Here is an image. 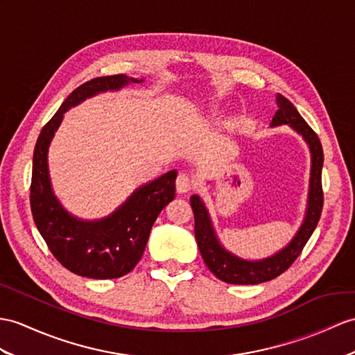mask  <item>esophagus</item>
<instances>
[{
	"mask_svg": "<svg viewBox=\"0 0 355 355\" xmlns=\"http://www.w3.org/2000/svg\"><path fill=\"white\" fill-rule=\"evenodd\" d=\"M176 189H178V193H180V194L188 193V191H191V189H193V180H191V178L187 175V173H180V175L178 176Z\"/></svg>",
	"mask_w": 355,
	"mask_h": 355,
	"instance_id": "1",
	"label": "esophagus"
}]
</instances>
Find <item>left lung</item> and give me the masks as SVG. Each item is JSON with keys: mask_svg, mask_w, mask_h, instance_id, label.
I'll return each mask as SVG.
<instances>
[{"mask_svg": "<svg viewBox=\"0 0 355 355\" xmlns=\"http://www.w3.org/2000/svg\"><path fill=\"white\" fill-rule=\"evenodd\" d=\"M277 105L279 110L275 112L271 125H291L298 134L304 137V140L310 146V152H312V178H310L309 209L306 220L298 230L297 236L292 239V243L286 248H283L280 253L272 257H268L261 262H247L243 261V259H238L226 252L218 244L200 197L191 196V198H189L194 214V233L203 261L215 277L230 284H257L279 277L280 274H283L297 261L302 248L307 244L309 238L312 236L313 230L316 229L319 218H321L324 206V152L321 140H319V137L313 129L307 125L306 120L301 117L297 108L293 107V103L280 93H277Z\"/></svg>", "mask_w": 355, "mask_h": 355, "instance_id": "left-lung-1", "label": "left lung"}]
</instances>
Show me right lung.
<instances>
[{
    "mask_svg": "<svg viewBox=\"0 0 355 355\" xmlns=\"http://www.w3.org/2000/svg\"><path fill=\"white\" fill-rule=\"evenodd\" d=\"M129 81L140 83L120 73L98 76L81 84L42 128L34 148L30 185L34 223L57 261L83 277L119 279L131 272L144 253L155 220L176 193L178 171L171 170L155 182L137 189L111 217L87 223L71 217L51 189L46 153L63 112L85 98L99 92L120 89Z\"/></svg>",
    "mask_w": 355,
    "mask_h": 355,
    "instance_id": "1",
    "label": "right lung"
}]
</instances>
